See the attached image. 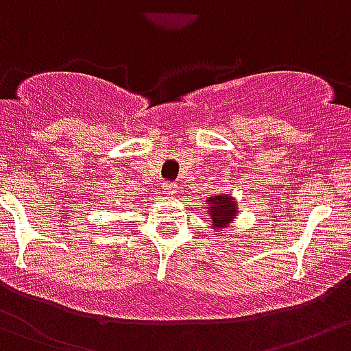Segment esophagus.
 Returning <instances> with one entry per match:
<instances>
[{
	"mask_svg": "<svg viewBox=\"0 0 351 351\" xmlns=\"http://www.w3.org/2000/svg\"><path fill=\"white\" fill-rule=\"evenodd\" d=\"M176 191H178V186L173 184V182H169V181L162 182V193H163V195L172 196V195H176Z\"/></svg>",
	"mask_w": 351,
	"mask_h": 351,
	"instance_id": "esophagus-1",
	"label": "esophagus"
}]
</instances>
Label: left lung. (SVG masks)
<instances>
[{
    "label": "left lung",
    "mask_w": 351,
    "mask_h": 351,
    "mask_svg": "<svg viewBox=\"0 0 351 351\" xmlns=\"http://www.w3.org/2000/svg\"><path fill=\"white\" fill-rule=\"evenodd\" d=\"M208 210L210 215H212L213 226L223 228L226 223L234 219L236 203L232 202L231 196H215V198H208Z\"/></svg>",
    "instance_id": "1"
}]
</instances>
